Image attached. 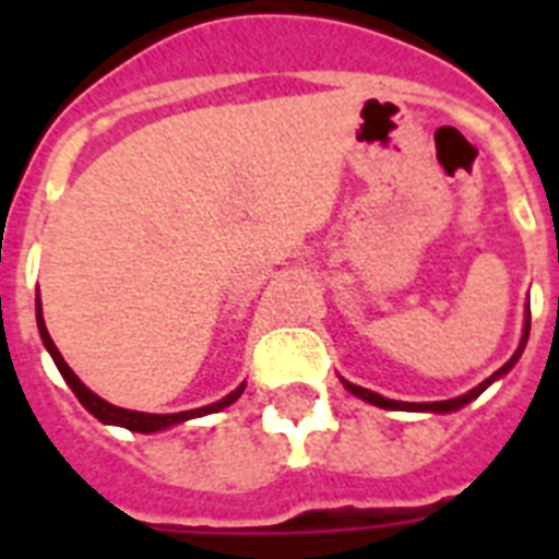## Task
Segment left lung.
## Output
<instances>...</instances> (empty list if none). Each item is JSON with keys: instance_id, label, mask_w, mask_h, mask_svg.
<instances>
[{"instance_id": "obj_1", "label": "left lung", "mask_w": 559, "mask_h": 559, "mask_svg": "<svg viewBox=\"0 0 559 559\" xmlns=\"http://www.w3.org/2000/svg\"><path fill=\"white\" fill-rule=\"evenodd\" d=\"M528 333H531V310H528V313H525V331H522V342H520V348H516V354H513V357L508 359V362H504L502 368H499V371L490 373V377H487V380L481 382V385H476V389L467 391V394H461V397L438 400V403H400V400L382 397V394H377V391H368V389H362V385H354V382H348V380H342V382H345V389H348L350 394H357V397H362V400H366V403H371V406L394 408V412H438V415H441V412H455V408L467 406L469 400H476L478 394H481V391H485L487 385H490V382L499 380L502 373H508L513 366H516V359L522 357V350H525V342H528Z\"/></svg>"}]
</instances>
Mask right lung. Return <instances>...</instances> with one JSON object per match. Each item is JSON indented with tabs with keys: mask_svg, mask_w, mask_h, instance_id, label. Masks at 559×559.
<instances>
[{
	"mask_svg": "<svg viewBox=\"0 0 559 559\" xmlns=\"http://www.w3.org/2000/svg\"><path fill=\"white\" fill-rule=\"evenodd\" d=\"M37 328H39V336H43V345H46V350L51 354V359H55L57 371L63 373V380L69 382V389L74 391V397L81 400L83 406L90 408L92 415L98 417L100 424L124 426V429H130V432H159V429H168V426L186 424V420H191V417H202V415H211V412H219V408L231 406V403H235V400L240 397L246 389V382H243V385H237L231 394H226V397L217 400V403H211V406L191 408V412H177V415H147V412H133V408L112 406V403H107V400H100L95 391L86 389V385H83V382L74 377L72 368L66 366V359L60 357V350H57V345L51 342V336H48V331H46L43 310H39V298H37Z\"/></svg>",
	"mask_w": 559,
	"mask_h": 559,
	"instance_id": "right-lung-1",
	"label": "right lung"
}]
</instances>
